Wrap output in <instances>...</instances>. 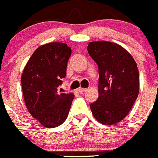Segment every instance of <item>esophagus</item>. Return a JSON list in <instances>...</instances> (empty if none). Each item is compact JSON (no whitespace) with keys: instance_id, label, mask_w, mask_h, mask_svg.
I'll use <instances>...</instances> for the list:
<instances>
[{"instance_id":"1","label":"esophagus","mask_w":158,"mask_h":158,"mask_svg":"<svg viewBox=\"0 0 158 158\" xmlns=\"http://www.w3.org/2000/svg\"><path fill=\"white\" fill-rule=\"evenodd\" d=\"M87 88H82V87H79L77 90L79 93H83L85 92V91H87Z\"/></svg>"}]
</instances>
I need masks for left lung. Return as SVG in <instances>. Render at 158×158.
Masks as SVG:
<instances>
[{"label": "left lung", "mask_w": 158, "mask_h": 158, "mask_svg": "<svg viewBox=\"0 0 158 158\" xmlns=\"http://www.w3.org/2000/svg\"><path fill=\"white\" fill-rule=\"evenodd\" d=\"M87 51L98 67V98L90 105L94 118L114 125L129 114L139 93L135 60L123 47L109 41L90 42Z\"/></svg>", "instance_id": "left-lung-1"}]
</instances>
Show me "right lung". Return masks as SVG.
Masks as SVG:
<instances>
[{
  "label": "right lung",
  "instance_id": "right-lung-1",
  "mask_svg": "<svg viewBox=\"0 0 158 158\" xmlns=\"http://www.w3.org/2000/svg\"><path fill=\"white\" fill-rule=\"evenodd\" d=\"M71 55V48L64 43L44 44L31 55L22 73L26 107L47 128L59 127L67 119L75 97L71 93L59 91Z\"/></svg>",
  "mask_w": 158,
  "mask_h": 158
}]
</instances>
